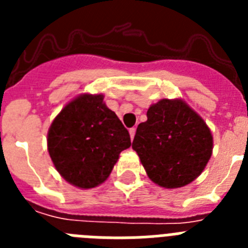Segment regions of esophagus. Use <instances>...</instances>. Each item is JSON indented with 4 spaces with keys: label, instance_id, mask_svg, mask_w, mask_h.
Returning <instances> with one entry per match:
<instances>
[{
    "label": "esophagus",
    "instance_id": "1",
    "mask_svg": "<svg viewBox=\"0 0 248 248\" xmlns=\"http://www.w3.org/2000/svg\"><path fill=\"white\" fill-rule=\"evenodd\" d=\"M135 131H137V130H135V128H131L130 130H129V134H130V139H131V140L134 139V137H135Z\"/></svg>",
    "mask_w": 248,
    "mask_h": 248
}]
</instances>
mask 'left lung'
Returning <instances> with one entry per match:
<instances>
[{
    "instance_id": "obj_1",
    "label": "left lung",
    "mask_w": 248,
    "mask_h": 248,
    "mask_svg": "<svg viewBox=\"0 0 248 248\" xmlns=\"http://www.w3.org/2000/svg\"><path fill=\"white\" fill-rule=\"evenodd\" d=\"M148 120L138 125L131 148L149 179L165 189H179L203 171L214 139L202 118L183 99L150 105Z\"/></svg>"
}]
</instances>
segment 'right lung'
<instances>
[{
  "label": "right lung",
  "mask_w": 248,
  "mask_h": 248,
  "mask_svg": "<svg viewBox=\"0 0 248 248\" xmlns=\"http://www.w3.org/2000/svg\"><path fill=\"white\" fill-rule=\"evenodd\" d=\"M103 99V94H80L61 110L48 130L54 168L79 189L104 183L120 153L131 145L129 131Z\"/></svg>",
  "instance_id": "add662e5"
}]
</instances>
